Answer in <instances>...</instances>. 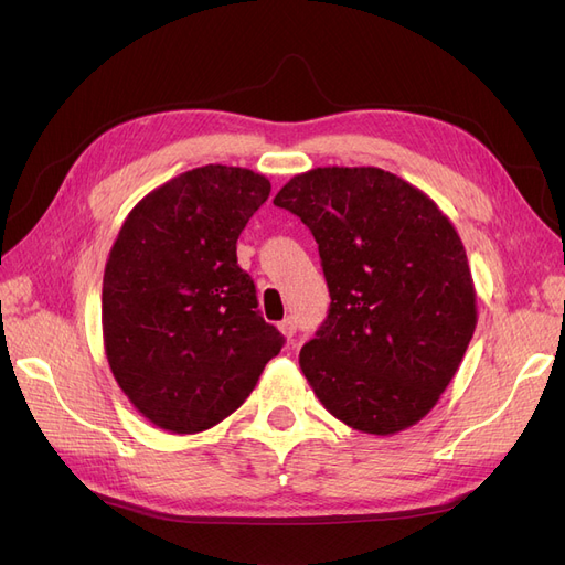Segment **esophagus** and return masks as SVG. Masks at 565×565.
Masks as SVG:
<instances>
[{"label":"esophagus","instance_id":"esophagus-1","mask_svg":"<svg viewBox=\"0 0 565 565\" xmlns=\"http://www.w3.org/2000/svg\"><path fill=\"white\" fill-rule=\"evenodd\" d=\"M278 330L285 334L287 341H292V337H295V332H297V320H295L292 316L285 318V320L278 324Z\"/></svg>","mask_w":565,"mask_h":565}]
</instances>
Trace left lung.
Masks as SVG:
<instances>
[{"label": "left lung", "mask_w": 565, "mask_h": 565, "mask_svg": "<svg viewBox=\"0 0 565 565\" xmlns=\"http://www.w3.org/2000/svg\"><path fill=\"white\" fill-rule=\"evenodd\" d=\"M313 233L330 311L299 365L351 429L391 436L429 415L476 330V289L450 218L380 167H318L273 200Z\"/></svg>", "instance_id": "obj_1"}]
</instances>
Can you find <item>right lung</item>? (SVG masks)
<instances>
[{"label":"right lung","instance_id":"add662e5","mask_svg":"<svg viewBox=\"0 0 565 565\" xmlns=\"http://www.w3.org/2000/svg\"><path fill=\"white\" fill-rule=\"evenodd\" d=\"M268 193L252 169L204 164L150 191L117 233L104 273L106 358L131 405L164 431L226 419L285 344L235 254Z\"/></svg>","mask_w":565,"mask_h":565}]
</instances>
